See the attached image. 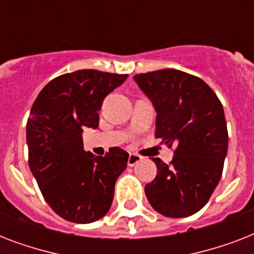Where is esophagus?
<instances>
[{"mask_svg":"<svg viewBox=\"0 0 254 254\" xmlns=\"http://www.w3.org/2000/svg\"><path fill=\"white\" fill-rule=\"evenodd\" d=\"M141 159H142V157H141V155L130 154L129 155V158H127V166H130V167L135 166V165H137V163H138Z\"/></svg>","mask_w":254,"mask_h":254,"instance_id":"34e87169","label":"esophagus"}]
</instances>
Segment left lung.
Segmentation results:
<instances>
[{
    "label": "left lung",
    "mask_w": 254,
    "mask_h": 254,
    "mask_svg": "<svg viewBox=\"0 0 254 254\" xmlns=\"http://www.w3.org/2000/svg\"><path fill=\"white\" fill-rule=\"evenodd\" d=\"M155 112V137L177 145L170 165L153 158L157 177L145 186L151 207L163 216L200 211L220 181L228 150L224 109L199 77L174 68L135 75Z\"/></svg>",
    "instance_id": "1"
}]
</instances>
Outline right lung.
<instances>
[{
    "mask_svg": "<svg viewBox=\"0 0 254 254\" xmlns=\"http://www.w3.org/2000/svg\"><path fill=\"white\" fill-rule=\"evenodd\" d=\"M127 75L79 69L55 77L34 101L26 125L29 166L42 195L65 220L88 224L109 211L129 154L112 147L96 157L83 147V129L99 127L104 99Z\"/></svg>",
    "mask_w": 254,
    "mask_h": 254,
    "instance_id": "1",
    "label": "right lung"
}]
</instances>
